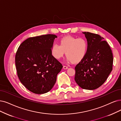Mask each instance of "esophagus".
I'll use <instances>...</instances> for the list:
<instances>
[{
  "label": "esophagus",
  "mask_w": 121,
  "mask_h": 121,
  "mask_svg": "<svg viewBox=\"0 0 121 121\" xmlns=\"http://www.w3.org/2000/svg\"><path fill=\"white\" fill-rule=\"evenodd\" d=\"M68 66H65V65H64L63 66V69H68Z\"/></svg>",
  "instance_id": "1"
}]
</instances>
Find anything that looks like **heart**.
I'll return each mask as SVG.
<instances>
[{"label": "heart", "instance_id": "obj_1", "mask_svg": "<svg viewBox=\"0 0 121 121\" xmlns=\"http://www.w3.org/2000/svg\"><path fill=\"white\" fill-rule=\"evenodd\" d=\"M60 45L54 44L51 48L52 56L59 60L65 55L69 61L76 63L82 60L88 51V44L84 38H77L70 36H66L60 40Z\"/></svg>", "mask_w": 121, "mask_h": 121}]
</instances>
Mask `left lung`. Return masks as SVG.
<instances>
[{
    "label": "left lung",
    "instance_id": "obj_1",
    "mask_svg": "<svg viewBox=\"0 0 121 121\" xmlns=\"http://www.w3.org/2000/svg\"><path fill=\"white\" fill-rule=\"evenodd\" d=\"M83 33L87 40L88 51L75 67V80L82 89L95 90L104 83L113 69V53L109 45L99 35Z\"/></svg>",
    "mask_w": 121,
    "mask_h": 121
}]
</instances>
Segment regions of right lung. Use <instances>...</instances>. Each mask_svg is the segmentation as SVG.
Returning a JSON list of instances; mask_svg holds the SVG:
<instances>
[{
	"mask_svg": "<svg viewBox=\"0 0 121 121\" xmlns=\"http://www.w3.org/2000/svg\"><path fill=\"white\" fill-rule=\"evenodd\" d=\"M57 36L54 34L30 37L22 42L15 55V65L21 83L37 94L51 90L63 66L54 58L51 48Z\"/></svg>",
	"mask_w": 121,
	"mask_h": 121,
	"instance_id": "obj_1",
	"label": "right lung"
}]
</instances>
